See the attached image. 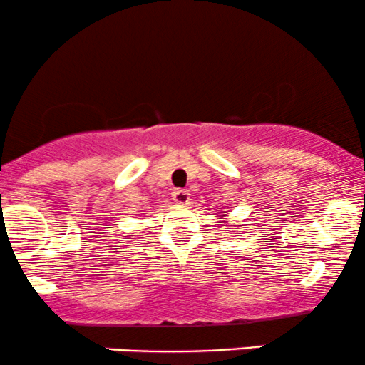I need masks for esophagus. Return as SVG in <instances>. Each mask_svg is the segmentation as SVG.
Segmentation results:
<instances>
[{
  "instance_id": "esophagus-1",
  "label": "esophagus",
  "mask_w": 365,
  "mask_h": 365,
  "mask_svg": "<svg viewBox=\"0 0 365 365\" xmlns=\"http://www.w3.org/2000/svg\"><path fill=\"white\" fill-rule=\"evenodd\" d=\"M173 200L175 204H178V206H185V204L190 202V194H188V190L177 188V190L173 192Z\"/></svg>"
}]
</instances>
